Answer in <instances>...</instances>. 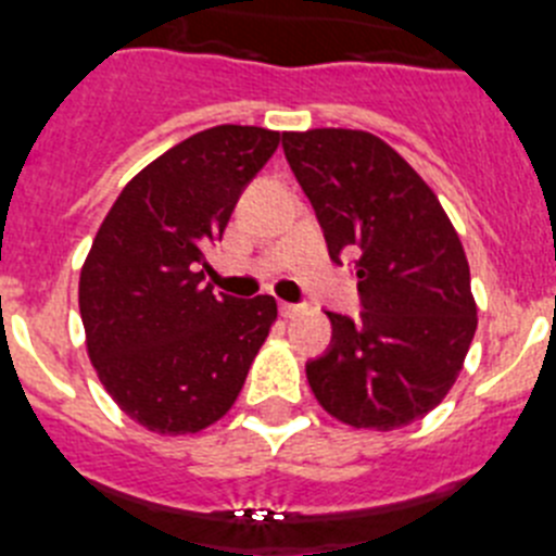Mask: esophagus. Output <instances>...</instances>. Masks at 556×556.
Segmentation results:
<instances>
[{"label": "esophagus", "mask_w": 556, "mask_h": 556, "mask_svg": "<svg viewBox=\"0 0 556 556\" xmlns=\"http://www.w3.org/2000/svg\"><path fill=\"white\" fill-rule=\"evenodd\" d=\"M303 312H306V306H303V303H287V301L281 303V314L287 317V320H292V317H298V314H303Z\"/></svg>", "instance_id": "esophagus-1"}]
</instances>
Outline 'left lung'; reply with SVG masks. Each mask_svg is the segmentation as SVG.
I'll use <instances>...</instances> for the list:
<instances>
[{"label":"left lung","mask_w":556,"mask_h":556,"mask_svg":"<svg viewBox=\"0 0 556 556\" xmlns=\"http://www.w3.org/2000/svg\"><path fill=\"white\" fill-rule=\"evenodd\" d=\"M333 264L353 255L358 317L326 312L331 345L306 362L314 397L356 429L429 415L454 387L476 333L470 269L424 178L365 130L283 132Z\"/></svg>","instance_id":"8db88e82"}]
</instances>
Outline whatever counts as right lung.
Here are the masks:
<instances>
[{
    "instance_id": "1",
    "label": "right lung",
    "mask_w": 556,
    "mask_h": 556,
    "mask_svg": "<svg viewBox=\"0 0 556 556\" xmlns=\"http://www.w3.org/2000/svg\"><path fill=\"white\" fill-rule=\"evenodd\" d=\"M281 132L219 125L166 150L122 189L80 273V317L108 395L159 434L225 415L278 317L275 298L205 287V250Z\"/></svg>"
}]
</instances>
